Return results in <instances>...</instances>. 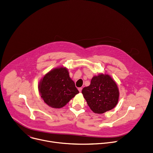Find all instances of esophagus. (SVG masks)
I'll list each match as a JSON object with an SVG mask.
<instances>
[{"label": "esophagus", "mask_w": 153, "mask_h": 153, "mask_svg": "<svg viewBox=\"0 0 153 153\" xmlns=\"http://www.w3.org/2000/svg\"><path fill=\"white\" fill-rule=\"evenodd\" d=\"M78 90H79V91H80V92H81V91H82V87H80V88H78Z\"/></svg>", "instance_id": "obj_1"}]
</instances>
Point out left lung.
<instances>
[{
	"mask_svg": "<svg viewBox=\"0 0 153 153\" xmlns=\"http://www.w3.org/2000/svg\"><path fill=\"white\" fill-rule=\"evenodd\" d=\"M82 93L90 108L97 114L113 109L119 97L115 81L109 75L103 74L93 77L90 85L84 87Z\"/></svg>",
	"mask_w": 153,
	"mask_h": 153,
	"instance_id": "obj_1",
	"label": "left lung"
}]
</instances>
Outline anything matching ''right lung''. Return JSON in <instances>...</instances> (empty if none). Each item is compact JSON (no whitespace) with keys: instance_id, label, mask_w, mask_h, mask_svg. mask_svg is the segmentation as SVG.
<instances>
[{"instance_id":"right-lung-1","label":"right lung","mask_w":153,"mask_h":153,"mask_svg":"<svg viewBox=\"0 0 153 153\" xmlns=\"http://www.w3.org/2000/svg\"><path fill=\"white\" fill-rule=\"evenodd\" d=\"M40 97L44 102L53 108L65 106L79 91L66 68H57L47 73L39 86Z\"/></svg>"}]
</instances>
